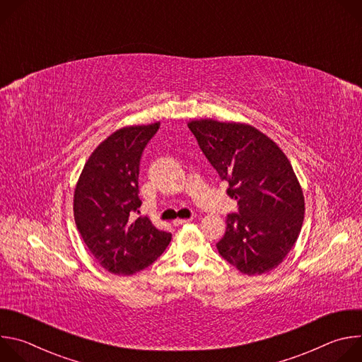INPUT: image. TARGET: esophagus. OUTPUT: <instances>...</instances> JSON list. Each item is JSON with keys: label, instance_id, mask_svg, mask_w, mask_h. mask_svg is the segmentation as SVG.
<instances>
[{"label": "esophagus", "instance_id": "esophagus-1", "mask_svg": "<svg viewBox=\"0 0 362 362\" xmlns=\"http://www.w3.org/2000/svg\"><path fill=\"white\" fill-rule=\"evenodd\" d=\"M189 222H192V219H176V221H173V225L179 226V225H185V223H189Z\"/></svg>", "mask_w": 362, "mask_h": 362}]
</instances>
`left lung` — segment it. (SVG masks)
Segmentation results:
<instances>
[{"instance_id":"8db88e82","label":"left lung","mask_w":362,"mask_h":362,"mask_svg":"<svg viewBox=\"0 0 362 362\" xmlns=\"http://www.w3.org/2000/svg\"><path fill=\"white\" fill-rule=\"evenodd\" d=\"M187 126L221 180L229 183L228 196L239 204L226 216V232L216 243L221 256L249 276L272 271L295 245L305 214L288 158L249 124L204 119Z\"/></svg>"}]
</instances>
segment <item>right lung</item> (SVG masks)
I'll list each match as a JSON object with an SVG mask.
<instances>
[{"instance_id":"1","label":"right lung","mask_w":362,"mask_h":362,"mask_svg":"<svg viewBox=\"0 0 362 362\" xmlns=\"http://www.w3.org/2000/svg\"><path fill=\"white\" fill-rule=\"evenodd\" d=\"M160 123L123 127L103 141L87 160L74 192V221L97 262L116 275L150 267L172 235L136 218L139 166L144 147Z\"/></svg>"}]
</instances>
